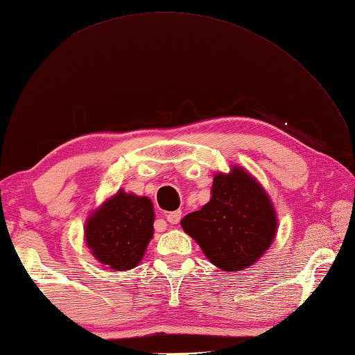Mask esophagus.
Here are the masks:
<instances>
[{"label":"esophagus","mask_w":355,"mask_h":355,"mask_svg":"<svg viewBox=\"0 0 355 355\" xmlns=\"http://www.w3.org/2000/svg\"><path fill=\"white\" fill-rule=\"evenodd\" d=\"M166 220H168L171 224H178L180 220H182V210H175V212H169L166 215Z\"/></svg>","instance_id":"34e87169"}]
</instances>
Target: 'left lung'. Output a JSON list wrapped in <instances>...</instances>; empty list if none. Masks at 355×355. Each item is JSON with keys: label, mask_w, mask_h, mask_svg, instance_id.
I'll return each mask as SVG.
<instances>
[{"label": "left lung", "mask_w": 355, "mask_h": 355, "mask_svg": "<svg viewBox=\"0 0 355 355\" xmlns=\"http://www.w3.org/2000/svg\"><path fill=\"white\" fill-rule=\"evenodd\" d=\"M183 230L224 271H243L276 238L277 215L270 195L243 166L214 177L212 198L182 220Z\"/></svg>", "instance_id": "left-lung-1"}]
</instances>
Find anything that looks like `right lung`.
I'll use <instances>...</instances> for the list:
<instances>
[{"label": "right lung", "instance_id": "add662e5", "mask_svg": "<svg viewBox=\"0 0 355 355\" xmlns=\"http://www.w3.org/2000/svg\"><path fill=\"white\" fill-rule=\"evenodd\" d=\"M154 218L150 198L119 189L88 215L85 244L107 268L131 270L139 266L154 236Z\"/></svg>", "mask_w": 355, "mask_h": 355}]
</instances>
